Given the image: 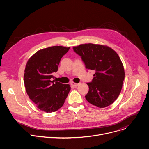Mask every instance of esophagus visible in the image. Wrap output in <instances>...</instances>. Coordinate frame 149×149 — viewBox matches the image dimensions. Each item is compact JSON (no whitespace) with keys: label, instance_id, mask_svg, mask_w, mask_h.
Here are the masks:
<instances>
[{"label":"esophagus","instance_id":"34e87169","mask_svg":"<svg viewBox=\"0 0 149 149\" xmlns=\"http://www.w3.org/2000/svg\"><path fill=\"white\" fill-rule=\"evenodd\" d=\"M79 84H80L79 83H75V82H71V85L73 87H77V86H79Z\"/></svg>","mask_w":149,"mask_h":149}]
</instances>
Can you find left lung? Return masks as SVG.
<instances>
[{"mask_svg": "<svg viewBox=\"0 0 149 149\" xmlns=\"http://www.w3.org/2000/svg\"><path fill=\"white\" fill-rule=\"evenodd\" d=\"M88 70L95 71L94 78L87 84L86 100L92 105L104 108L118 98L124 79V70L118 54L111 48L93 44L73 47Z\"/></svg>", "mask_w": 149, "mask_h": 149, "instance_id": "8db88e82", "label": "left lung"}]
</instances>
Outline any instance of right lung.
Returning a JSON list of instances; mask_svg holds the SVG:
<instances>
[{
    "label": "right lung",
    "instance_id": "obj_1",
    "mask_svg": "<svg viewBox=\"0 0 149 149\" xmlns=\"http://www.w3.org/2000/svg\"><path fill=\"white\" fill-rule=\"evenodd\" d=\"M54 46L37 51L28 60L25 70L24 84L29 98L40 110L57 111L64 104L71 87L52 81L62 57L70 49Z\"/></svg>",
    "mask_w": 149,
    "mask_h": 149
}]
</instances>
